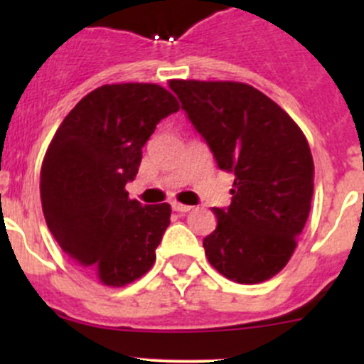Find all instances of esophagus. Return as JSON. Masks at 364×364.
I'll use <instances>...</instances> for the list:
<instances>
[{"instance_id": "34e87169", "label": "esophagus", "mask_w": 364, "mask_h": 364, "mask_svg": "<svg viewBox=\"0 0 364 364\" xmlns=\"http://www.w3.org/2000/svg\"><path fill=\"white\" fill-rule=\"evenodd\" d=\"M172 209H174V211H179V213H188L190 209H192V205L181 204V203H172Z\"/></svg>"}]
</instances>
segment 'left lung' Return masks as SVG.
I'll return each mask as SVG.
<instances>
[{
    "label": "left lung",
    "instance_id": "1",
    "mask_svg": "<svg viewBox=\"0 0 364 364\" xmlns=\"http://www.w3.org/2000/svg\"><path fill=\"white\" fill-rule=\"evenodd\" d=\"M222 171L232 172V203L215 208L204 237L209 264L237 284L280 273L310 215L314 160L299 127L280 105L243 82L171 80Z\"/></svg>",
    "mask_w": 364,
    "mask_h": 364
}]
</instances>
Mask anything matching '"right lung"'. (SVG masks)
Wrapping results in <instances>:
<instances>
[{
  "instance_id": "obj_1",
  "label": "right lung",
  "mask_w": 364,
  "mask_h": 364,
  "mask_svg": "<svg viewBox=\"0 0 364 364\" xmlns=\"http://www.w3.org/2000/svg\"><path fill=\"white\" fill-rule=\"evenodd\" d=\"M178 111L159 84H105L68 112L47 149L40 172L47 227L104 285L132 284L155 262L171 205L130 200L124 185L156 124Z\"/></svg>"
}]
</instances>
